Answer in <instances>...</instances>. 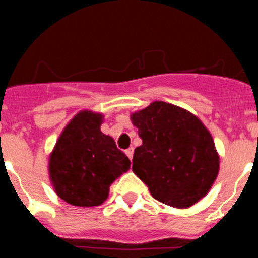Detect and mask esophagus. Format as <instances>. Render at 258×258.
<instances>
[{"mask_svg":"<svg viewBox=\"0 0 258 258\" xmlns=\"http://www.w3.org/2000/svg\"><path fill=\"white\" fill-rule=\"evenodd\" d=\"M133 152H134V149H133V147H131V149H127L126 151H125V154H126V156L129 157V159H131V160H132V159H133Z\"/></svg>","mask_w":258,"mask_h":258,"instance_id":"34e87169","label":"esophagus"}]
</instances>
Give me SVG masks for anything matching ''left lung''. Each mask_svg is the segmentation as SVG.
<instances>
[{
  "label": "left lung",
  "mask_w": 258,
  "mask_h": 258,
  "mask_svg": "<svg viewBox=\"0 0 258 258\" xmlns=\"http://www.w3.org/2000/svg\"><path fill=\"white\" fill-rule=\"evenodd\" d=\"M131 120L142 140L134 150L132 169L152 197L179 209L206 197L217 178L220 155L199 117L155 101L132 113Z\"/></svg>",
  "instance_id": "1"
}]
</instances>
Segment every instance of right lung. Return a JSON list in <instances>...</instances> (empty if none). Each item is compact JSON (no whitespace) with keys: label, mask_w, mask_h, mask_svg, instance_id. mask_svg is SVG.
<instances>
[{"label":"right lung","mask_w":258,"mask_h":258,"mask_svg":"<svg viewBox=\"0 0 258 258\" xmlns=\"http://www.w3.org/2000/svg\"><path fill=\"white\" fill-rule=\"evenodd\" d=\"M104 116L84 109L59 136L49 156V178L55 194L71 206H101L109 186L131 169V160L101 132Z\"/></svg>","instance_id":"1"}]
</instances>
